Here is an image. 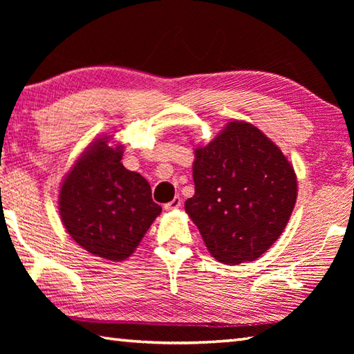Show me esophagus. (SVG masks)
Segmentation results:
<instances>
[{
    "instance_id": "1",
    "label": "esophagus",
    "mask_w": 354,
    "mask_h": 354,
    "mask_svg": "<svg viewBox=\"0 0 354 354\" xmlns=\"http://www.w3.org/2000/svg\"><path fill=\"white\" fill-rule=\"evenodd\" d=\"M181 205H183V199L179 198V196H176V198H173V201L167 202V204L164 205V208L167 209V212H171V209H178V208H181Z\"/></svg>"
}]
</instances>
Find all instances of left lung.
<instances>
[{
    "label": "left lung",
    "mask_w": 354,
    "mask_h": 354,
    "mask_svg": "<svg viewBox=\"0 0 354 354\" xmlns=\"http://www.w3.org/2000/svg\"><path fill=\"white\" fill-rule=\"evenodd\" d=\"M194 194L185 212L225 265L257 260L280 237L297 202L288 158L254 124L230 122L194 150Z\"/></svg>",
    "instance_id": "left-lung-1"
}]
</instances>
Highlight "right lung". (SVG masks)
I'll list each match as a JSON object with an SVG mask.
<instances>
[{"mask_svg": "<svg viewBox=\"0 0 354 354\" xmlns=\"http://www.w3.org/2000/svg\"><path fill=\"white\" fill-rule=\"evenodd\" d=\"M93 141L66 173L59 213L68 234L85 251L111 261L126 260L161 213L150 185L122 164L123 146Z\"/></svg>", "mask_w": 354, "mask_h": 354, "instance_id": "right-lung-1", "label": "right lung"}]
</instances>
